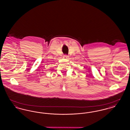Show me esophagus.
<instances>
[{"label":"esophagus","mask_w":130,"mask_h":130,"mask_svg":"<svg viewBox=\"0 0 130 130\" xmlns=\"http://www.w3.org/2000/svg\"><path fill=\"white\" fill-rule=\"evenodd\" d=\"M63 57H64V58L67 59V58H68V57H69V56H67V55H64V56H63Z\"/></svg>","instance_id":"34e87169"}]
</instances>
